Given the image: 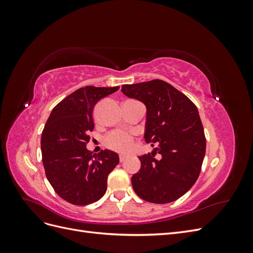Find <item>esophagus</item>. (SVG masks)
<instances>
[{"instance_id":"1","label":"esophagus","mask_w":253,"mask_h":253,"mask_svg":"<svg viewBox=\"0 0 253 253\" xmlns=\"http://www.w3.org/2000/svg\"><path fill=\"white\" fill-rule=\"evenodd\" d=\"M126 158V155H119V162L120 163H122V162H125V159Z\"/></svg>"}]
</instances>
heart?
Returning a JSON list of instances; mask_svg holds the SVG:
<instances>
[{
  "instance_id": "heart-1",
  "label": "heart",
  "mask_w": 253,
  "mask_h": 253,
  "mask_svg": "<svg viewBox=\"0 0 253 253\" xmlns=\"http://www.w3.org/2000/svg\"><path fill=\"white\" fill-rule=\"evenodd\" d=\"M134 136L124 131H114L105 136L104 145L113 151L126 153L132 149Z\"/></svg>"
}]
</instances>
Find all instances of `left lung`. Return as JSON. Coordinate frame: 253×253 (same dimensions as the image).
<instances>
[{"label": "left lung", "instance_id": "8db88e82", "mask_svg": "<svg viewBox=\"0 0 253 253\" xmlns=\"http://www.w3.org/2000/svg\"><path fill=\"white\" fill-rule=\"evenodd\" d=\"M121 91L147 106L144 139L152 153L139 156L132 176L135 193L143 201L167 204L178 200L200 176L206 153L204 126L196 105L166 81L125 84ZM158 152L162 156L155 158Z\"/></svg>", "mask_w": 253, "mask_h": 253}]
</instances>
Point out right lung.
Segmentation results:
<instances>
[{
    "instance_id": "add662e5",
    "label": "right lung",
    "mask_w": 253,
    "mask_h": 253,
    "mask_svg": "<svg viewBox=\"0 0 253 253\" xmlns=\"http://www.w3.org/2000/svg\"><path fill=\"white\" fill-rule=\"evenodd\" d=\"M119 89L81 87L52 109L41 137L42 162L56 193L76 206L93 204L104 195L108 176L119 164L117 153L86 149L94 129L93 110L100 99Z\"/></svg>"
}]
</instances>
